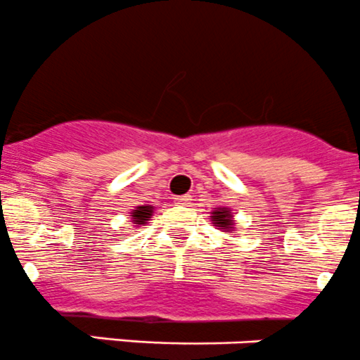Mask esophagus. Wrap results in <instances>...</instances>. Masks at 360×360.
Masks as SVG:
<instances>
[{
    "label": "esophagus",
    "instance_id": "34e87169",
    "mask_svg": "<svg viewBox=\"0 0 360 360\" xmlns=\"http://www.w3.org/2000/svg\"><path fill=\"white\" fill-rule=\"evenodd\" d=\"M190 200H191L190 195H183V197H177V198H176L177 204H181V205H186Z\"/></svg>",
    "mask_w": 360,
    "mask_h": 360
}]
</instances>
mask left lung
<instances>
[{
    "label": "left lung",
    "mask_w": 360,
    "mask_h": 360,
    "mask_svg": "<svg viewBox=\"0 0 360 360\" xmlns=\"http://www.w3.org/2000/svg\"><path fill=\"white\" fill-rule=\"evenodd\" d=\"M212 221H216V225L218 226H223V229H232V216H230V212L226 211V209H219V211H214L212 212Z\"/></svg>",
    "instance_id": "left-lung-1"
}]
</instances>
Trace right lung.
<instances>
[{
    "mask_svg": "<svg viewBox=\"0 0 360 360\" xmlns=\"http://www.w3.org/2000/svg\"><path fill=\"white\" fill-rule=\"evenodd\" d=\"M151 212H153L151 205H141V207H137L134 212H131V216H134V221L137 223V225H144V223L148 221L149 216H151Z\"/></svg>",
    "mask_w": 360,
    "mask_h": 360,
    "instance_id": "1",
    "label": "right lung"
}]
</instances>
